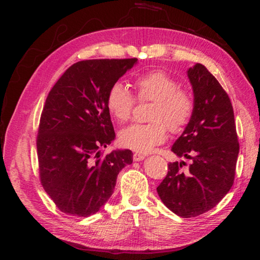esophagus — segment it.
Masks as SVG:
<instances>
[{"mask_svg":"<svg viewBox=\"0 0 260 260\" xmlns=\"http://www.w3.org/2000/svg\"><path fill=\"white\" fill-rule=\"evenodd\" d=\"M144 158H146V155H142V153H140V152H135L133 155V159L135 161H141V160H143Z\"/></svg>","mask_w":260,"mask_h":260,"instance_id":"esophagus-1","label":"esophagus"}]
</instances>
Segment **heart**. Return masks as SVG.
Segmentation results:
<instances>
[{"label":"heart","instance_id":"1","mask_svg":"<svg viewBox=\"0 0 260 260\" xmlns=\"http://www.w3.org/2000/svg\"><path fill=\"white\" fill-rule=\"evenodd\" d=\"M139 101H151L153 105L149 114V124H134L120 133L124 147L139 152H149L165 142L167 129L180 134L186 129L195 112V99L190 91L180 88V83L164 71L148 72L134 80ZM107 104L110 113L118 121L131 118L135 98L121 82L110 87Z\"/></svg>","mask_w":260,"mask_h":260}]
</instances>
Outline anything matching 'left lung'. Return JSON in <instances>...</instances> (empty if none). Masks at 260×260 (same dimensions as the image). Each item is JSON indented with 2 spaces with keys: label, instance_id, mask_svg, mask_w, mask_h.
<instances>
[{
  "label": "left lung",
  "instance_id": "1",
  "mask_svg": "<svg viewBox=\"0 0 260 260\" xmlns=\"http://www.w3.org/2000/svg\"><path fill=\"white\" fill-rule=\"evenodd\" d=\"M195 112L172 151L190 159L169 164L157 187L160 200L172 212L191 218L214 208L230 191L235 178L240 144L231 100L208 69L195 64L187 71Z\"/></svg>",
  "mask_w": 260,
  "mask_h": 260
}]
</instances>
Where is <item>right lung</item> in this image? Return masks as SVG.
<instances>
[{
	"label": "right lung",
	"mask_w": 260,
	"mask_h": 260,
	"mask_svg": "<svg viewBox=\"0 0 260 260\" xmlns=\"http://www.w3.org/2000/svg\"><path fill=\"white\" fill-rule=\"evenodd\" d=\"M138 58L88 59L70 67L48 94L37 138L43 189L61 212L89 217L107 203L133 162L128 149L103 156L116 138L107 98Z\"/></svg>",
	"instance_id": "obj_1"
}]
</instances>
